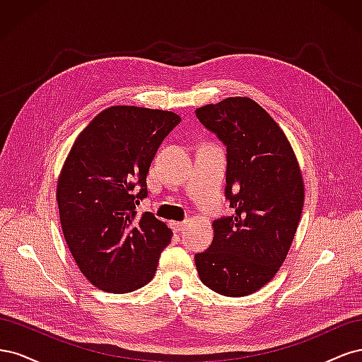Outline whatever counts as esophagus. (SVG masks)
<instances>
[{
  "label": "esophagus",
  "instance_id": "34e87169",
  "mask_svg": "<svg viewBox=\"0 0 362 362\" xmlns=\"http://www.w3.org/2000/svg\"><path fill=\"white\" fill-rule=\"evenodd\" d=\"M185 225H187V222H185V221H182V222H172V228H173L177 233L182 231V229L185 228Z\"/></svg>",
  "mask_w": 362,
  "mask_h": 362
}]
</instances>
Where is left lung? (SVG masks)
I'll return each instance as SVG.
<instances>
[{
    "label": "left lung",
    "instance_id": "1",
    "mask_svg": "<svg viewBox=\"0 0 362 362\" xmlns=\"http://www.w3.org/2000/svg\"><path fill=\"white\" fill-rule=\"evenodd\" d=\"M201 124L226 146L225 194L234 214L213 222L211 246L194 255L208 288L242 298L276 275L303 208V178L287 136L246 96L196 108Z\"/></svg>",
    "mask_w": 362,
    "mask_h": 362
}]
</instances>
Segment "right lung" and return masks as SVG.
I'll return each instance as SVG.
<instances>
[{"label":"right lung","mask_w":362,"mask_h":362,"mask_svg":"<svg viewBox=\"0 0 362 362\" xmlns=\"http://www.w3.org/2000/svg\"><path fill=\"white\" fill-rule=\"evenodd\" d=\"M180 122L173 112L108 107L64 160L56 193L63 235L83 275L103 291L146 286L170 243L172 229L149 211L137 214L136 205L148 196L158 146Z\"/></svg>","instance_id":"right-lung-1"}]
</instances>
